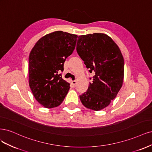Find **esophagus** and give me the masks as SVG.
Listing matches in <instances>:
<instances>
[{"instance_id":"obj_1","label":"esophagus","mask_w":152,"mask_h":152,"mask_svg":"<svg viewBox=\"0 0 152 152\" xmlns=\"http://www.w3.org/2000/svg\"><path fill=\"white\" fill-rule=\"evenodd\" d=\"M71 84L73 86H76V81H71Z\"/></svg>"}]
</instances>
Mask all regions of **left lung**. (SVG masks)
<instances>
[{
  "instance_id": "8db88e82",
  "label": "left lung",
  "mask_w": 152,
  "mask_h": 152,
  "mask_svg": "<svg viewBox=\"0 0 152 152\" xmlns=\"http://www.w3.org/2000/svg\"><path fill=\"white\" fill-rule=\"evenodd\" d=\"M76 50L89 72L95 74L86 91L80 95V100L86 108L100 110L110 104L121 88L124 58L117 44L104 33L79 36Z\"/></svg>"
}]
</instances>
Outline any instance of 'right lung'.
Wrapping results in <instances>:
<instances>
[{
  "mask_svg": "<svg viewBox=\"0 0 152 152\" xmlns=\"http://www.w3.org/2000/svg\"><path fill=\"white\" fill-rule=\"evenodd\" d=\"M77 36L57 31L41 38L29 56V85L35 99L43 107L61 104L69 89L60 72L74 51Z\"/></svg>",
  "mask_w": 152,
  "mask_h": 152,
  "instance_id": "1",
  "label": "right lung"
}]
</instances>
